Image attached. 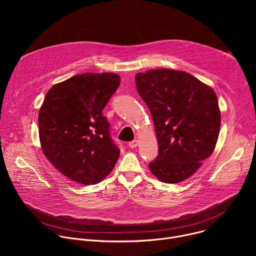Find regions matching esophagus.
<instances>
[{"mask_svg":"<svg viewBox=\"0 0 256 256\" xmlns=\"http://www.w3.org/2000/svg\"><path fill=\"white\" fill-rule=\"evenodd\" d=\"M138 144V140H132V142H128V147L132 148V149H134V148L136 147Z\"/></svg>","mask_w":256,"mask_h":256,"instance_id":"esophagus-1","label":"esophagus"}]
</instances>
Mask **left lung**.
<instances>
[{
  "label": "left lung",
  "instance_id": "left-lung-1",
  "mask_svg": "<svg viewBox=\"0 0 256 256\" xmlns=\"http://www.w3.org/2000/svg\"><path fill=\"white\" fill-rule=\"evenodd\" d=\"M136 87L150 109L159 146L151 172L166 184L188 179L212 154L220 132L214 91L186 72L169 68L138 72Z\"/></svg>",
  "mask_w": 256,
  "mask_h": 256
}]
</instances>
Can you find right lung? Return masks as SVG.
Instances as JSON below:
<instances>
[{
	"instance_id": "add662e5",
	"label": "right lung",
	"mask_w": 256,
	"mask_h": 256,
	"mask_svg": "<svg viewBox=\"0 0 256 256\" xmlns=\"http://www.w3.org/2000/svg\"><path fill=\"white\" fill-rule=\"evenodd\" d=\"M120 83L114 72H85L54 85L38 116L44 156L66 177L96 184L112 171L120 150L102 110Z\"/></svg>"
}]
</instances>
